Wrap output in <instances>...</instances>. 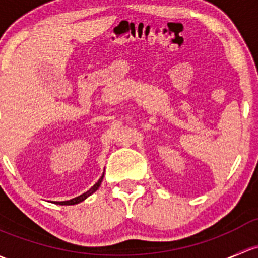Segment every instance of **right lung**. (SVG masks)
Masks as SVG:
<instances>
[{"label": "right lung", "instance_id": "right-lung-1", "mask_svg": "<svg viewBox=\"0 0 258 258\" xmlns=\"http://www.w3.org/2000/svg\"><path fill=\"white\" fill-rule=\"evenodd\" d=\"M102 178H104V175H102V177L99 179V181H97V183L95 184V185L90 189V190L86 191V193L81 194V195H79V197L74 198V199H72V200H67V202H56V204H59V205H74V204H78V203L83 202V200H85L86 198L89 197V195H91V194L94 193V191H96L97 189H99L100 184H101V181H102Z\"/></svg>", "mask_w": 258, "mask_h": 258}]
</instances>
